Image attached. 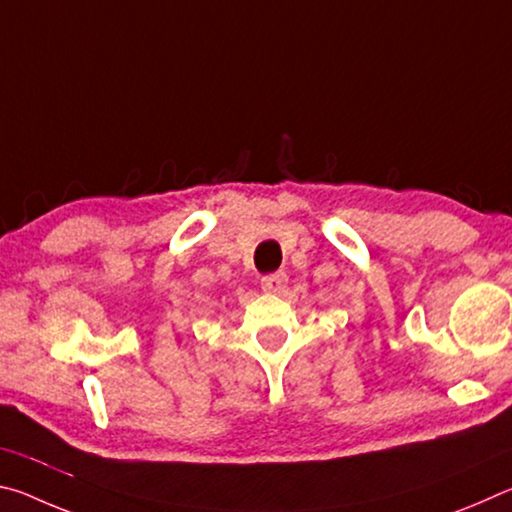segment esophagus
Listing matches in <instances>:
<instances>
[{
  "mask_svg": "<svg viewBox=\"0 0 512 512\" xmlns=\"http://www.w3.org/2000/svg\"><path fill=\"white\" fill-rule=\"evenodd\" d=\"M262 289L266 291V293H277V291H282L284 287H287V273H282V271H277V273H271V275H264L262 277Z\"/></svg>",
  "mask_w": 512,
  "mask_h": 512,
  "instance_id": "34e87169",
  "label": "esophagus"
}]
</instances>
